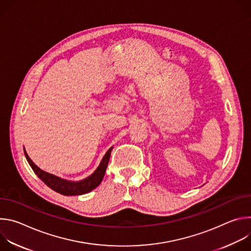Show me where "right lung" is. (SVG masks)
<instances>
[{
    "label": "right lung",
    "instance_id": "1",
    "mask_svg": "<svg viewBox=\"0 0 251 251\" xmlns=\"http://www.w3.org/2000/svg\"><path fill=\"white\" fill-rule=\"evenodd\" d=\"M112 149H113V147L106 152L99 167L96 169V171L91 176L86 177L85 180H82V181L76 182V183L62 180V178H60L58 176H55L51 174H49V173L41 170L40 168H38L32 163V161L27 156L26 152L25 151V149H24V152H25V156L29 166L31 167L32 171L37 174V176L48 187H50L51 190L63 195V196H78V195H83V194L89 193L100 185L102 178L104 176L107 165H108V161H109Z\"/></svg>",
    "mask_w": 251,
    "mask_h": 251
}]
</instances>
